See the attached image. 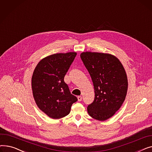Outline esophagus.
Returning <instances> with one entry per match:
<instances>
[{
  "instance_id": "obj_1",
  "label": "esophagus",
  "mask_w": 152,
  "mask_h": 152,
  "mask_svg": "<svg viewBox=\"0 0 152 152\" xmlns=\"http://www.w3.org/2000/svg\"><path fill=\"white\" fill-rule=\"evenodd\" d=\"M77 100L79 102H81L82 100V97L81 96H78L77 97Z\"/></svg>"
}]
</instances>
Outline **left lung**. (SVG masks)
Returning a JSON list of instances; mask_svg holds the SVG:
<instances>
[{
  "instance_id": "8db88e82",
  "label": "left lung",
  "mask_w": 152,
  "mask_h": 152,
  "mask_svg": "<svg viewBox=\"0 0 152 152\" xmlns=\"http://www.w3.org/2000/svg\"><path fill=\"white\" fill-rule=\"evenodd\" d=\"M80 57L95 91L87 112L94 119L105 121L115 114L126 99L128 87L126 71L119 59L110 53L86 52Z\"/></svg>"
}]
</instances>
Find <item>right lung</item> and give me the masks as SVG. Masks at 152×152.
<instances>
[{
  "instance_id": "obj_1",
  "label": "right lung",
  "mask_w": 152,
  "mask_h": 152,
  "mask_svg": "<svg viewBox=\"0 0 152 152\" xmlns=\"http://www.w3.org/2000/svg\"><path fill=\"white\" fill-rule=\"evenodd\" d=\"M76 52L50 55L40 61L31 79L33 97L39 108L52 119L67 116L77 100L69 91L64 77Z\"/></svg>"
}]
</instances>
